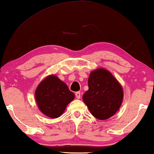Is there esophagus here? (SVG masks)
I'll use <instances>...</instances> for the list:
<instances>
[{"instance_id":"esophagus-1","label":"esophagus","mask_w":154,"mask_h":154,"mask_svg":"<svg viewBox=\"0 0 154 154\" xmlns=\"http://www.w3.org/2000/svg\"><path fill=\"white\" fill-rule=\"evenodd\" d=\"M75 96H76V97L77 99H79L81 97V93L80 92H77L75 93Z\"/></svg>"}]
</instances>
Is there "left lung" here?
Wrapping results in <instances>:
<instances>
[{
	"mask_svg": "<svg viewBox=\"0 0 154 154\" xmlns=\"http://www.w3.org/2000/svg\"><path fill=\"white\" fill-rule=\"evenodd\" d=\"M88 88L83 100L94 117L104 120L118 111L124 98L123 88L109 71L97 69L91 72Z\"/></svg>",
	"mask_w": 154,
	"mask_h": 154,
	"instance_id": "left-lung-1",
	"label": "left lung"
}]
</instances>
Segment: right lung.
<instances>
[{
    "mask_svg": "<svg viewBox=\"0 0 154 154\" xmlns=\"http://www.w3.org/2000/svg\"><path fill=\"white\" fill-rule=\"evenodd\" d=\"M35 96L39 110L51 118L60 116L75 98L66 83L54 75H49L38 84Z\"/></svg>",
    "mask_w": 154,
    "mask_h": 154,
    "instance_id": "add662e5",
    "label": "right lung"
}]
</instances>
